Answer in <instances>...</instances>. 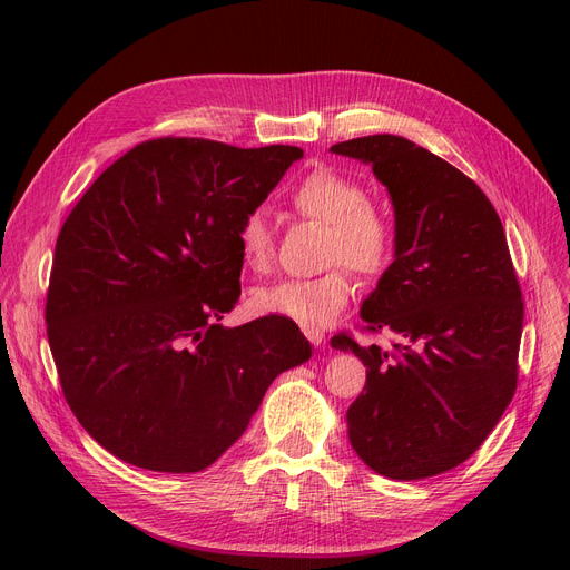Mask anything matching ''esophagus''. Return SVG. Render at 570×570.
Segmentation results:
<instances>
[{"label":"esophagus","mask_w":570,"mask_h":570,"mask_svg":"<svg viewBox=\"0 0 570 570\" xmlns=\"http://www.w3.org/2000/svg\"><path fill=\"white\" fill-rule=\"evenodd\" d=\"M303 333H305V337H307L314 346H323L325 335H323V331H318V327H303Z\"/></svg>","instance_id":"1"}]
</instances>
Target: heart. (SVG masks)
I'll return each instance as SVG.
<instances>
[{
    "label": "heart",
    "instance_id": "heart-1",
    "mask_svg": "<svg viewBox=\"0 0 570 570\" xmlns=\"http://www.w3.org/2000/svg\"><path fill=\"white\" fill-rule=\"evenodd\" d=\"M291 203L303 217L325 226L323 258L327 265L316 277H293L252 293L258 314H275L303 327H325L351 301L357 275H379L391 265L395 252V226L383 207L367 200V189L357 179L331 168H318L303 177L291 191ZM243 263L254 273H265L275 256V237L267 217L254 209L235 230Z\"/></svg>",
    "mask_w": 570,
    "mask_h": 570
}]
</instances>
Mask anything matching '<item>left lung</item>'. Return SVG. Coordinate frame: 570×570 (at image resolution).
<instances>
[{"mask_svg": "<svg viewBox=\"0 0 570 570\" xmlns=\"http://www.w3.org/2000/svg\"><path fill=\"white\" fill-rule=\"evenodd\" d=\"M333 155L372 166L395 213V254L361 318L391 348L335 335L367 367L346 411L351 448L393 481L451 471L499 423L518 385L524 305L497 209L473 179L393 134Z\"/></svg>", "mask_w": 570, "mask_h": 570, "instance_id": "left-lung-1", "label": "left lung"}]
</instances>
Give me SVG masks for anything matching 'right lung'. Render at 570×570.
I'll return each instance as SVG.
<instances>
[{
    "label": "right lung",
    "instance_id": "1",
    "mask_svg": "<svg viewBox=\"0 0 570 570\" xmlns=\"http://www.w3.org/2000/svg\"><path fill=\"white\" fill-rule=\"evenodd\" d=\"M301 147L136 145L85 191L55 245L48 342L65 397L127 464L194 473L243 436L312 344L293 321H219L239 297L235 230Z\"/></svg>",
    "mask_w": 570,
    "mask_h": 570
}]
</instances>
